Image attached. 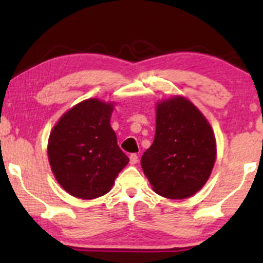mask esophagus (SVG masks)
<instances>
[{"mask_svg":"<svg viewBox=\"0 0 263 263\" xmlns=\"http://www.w3.org/2000/svg\"><path fill=\"white\" fill-rule=\"evenodd\" d=\"M137 162H138V156L136 155V153H132V155L129 156V163H131V164H136Z\"/></svg>","mask_w":263,"mask_h":263,"instance_id":"1","label":"esophagus"}]
</instances>
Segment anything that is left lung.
Masks as SVG:
<instances>
[{
  "label": "left lung",
  "mask_w": 263,
  "mask_h": 263,
  "mask_svg": "<svg viewBox=\"0 0 263 263\" xmlns=\"http://www.w3.org/2000/svg\"><path fill=\"white\" fill-rule=\"evenodd\" d=\"M216 159V141L206 117L180 95L156 105V135L141 165L157 194L186 199L209 179Z\"/></svg>",
  "instance_id": "obj_1"
}]
</instances>
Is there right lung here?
<instances>
[{
	"label": "right lung",
	"instance_id": "right-lung-1",
	"mask_svg": "<svg viewBox=\"0 0 263 263\" xmlns=\"http://www.w3.org/2000/svg\"><path fill=\"white\" fill-rule=\"evenodd\" d=\"M114 108L115 102L87 99L69 108L50 131V168L60 186L75 198L106 194L129 162L110 125Z\"/></svg>",
	"mask_w": 263,
	"mask_h": 263
}]
</instances>
